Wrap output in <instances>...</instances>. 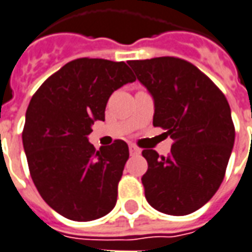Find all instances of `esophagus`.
<instances>
[{
    "label": "esophagus",
    "mask_w": 252,
    "mask_h": 252,
    "mask_svg": "<svg viewBox=\"0 0 252 252\" xmlns=\"http://www.w3.org/2000/svg\"><path fill=\"white\" fill-rule=\"evenodd\" d=\"M128 150H130V154H131V156H135V154L141 153V150H139L137 146H134V145H130V146H128Z\"/></svg>",
    "instance_id": "esophagus-1"
}]
</instances>
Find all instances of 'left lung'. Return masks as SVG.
<instances>
[{
	"instance_id": "obj_1",
	"label": "left lung",
	"mask_w": 252,
	"mask_h": 252,
	"mask_svg": "<svg viewBox=\"0 0 252 252\" xmlns=\"http://www.w3.org/2000/svg\"><path fill=\"white\" fill-rule=\"evenodd\" d=\"M154 100L153 125L174 139L168 157L142 152L145 197L159 212L192 214L219 189L235 142L231 108L224 94L193 64L179 58L130 60Z\"/></svg>"
}]
</instances>
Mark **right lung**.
<instances>
[{"mask_svg": "<svg viewBox=\"0 0 252 252\" xmlns=\"http://www.w3.org/2000/svg\"><path fill=\"white\" fill-rule=\"evenodd\" d=\"M135 82L125 62L76 59L49 76L31 99L23 145L38 193L64 218L90 221L115 207L128 146L95 150L88 135L104 121L111 94Z\"/></svg>", "mask_w": 252, "mask_h": 252, "instance_id": "obj_1", "label": "right lung"}]
</instances>
